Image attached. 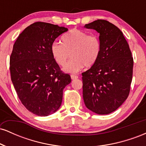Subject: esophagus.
I'll return each instance as SVG.
<instances>
[{
    "label": "esophagus",
    "instance_id": "34e87169",
    "mask_svg": "<svg viewBox=\"0 0 146 146\" xmlns=\"http://www.w3.org/2000/svg\"><path fill=\"white\" fill-rule=\"evenodd\" d=\"M71 78L72 80H75V79L78 78V75H71Z\"/></svg>",
    "mask_w": 146,
    "mask_h": 146
}]
</instances>
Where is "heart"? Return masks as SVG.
<instances>
[{
    "instance_id": "heart-1",
    "label": "heart",
    "mask_w": 146,
    "mask_h": 146,
    "mask_svg": "<svg viewBox=\"0 0 146 146\" xmlns=\"http://www.w3.org/2000/svg\"><path fill=\"white\" fill-rule=\"evenodd\" d=\"M62 44L53 42L51 53L60 66H64L71 54L72 59L64 68L67 73H75L84 66L90 67L96 64L102 53V42L98 36L89 35L80 29H72L61 38Z\"/></svg>"
}]
</instances>
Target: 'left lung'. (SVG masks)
<instances>
[{
    "mask_svg": "<svg viewBox=\"0 0 146 146\" xmlns=\"http://www.w3.org/2000/svg\"><path fill=\"white\" fill-rule=\"evenodd\" d=\"M84 27L100 33L102 53L96 64L82 73L84 102L93 113L108 115L128 98L133 58L123 33L115 25L97 20Z\"/></svg>",
    "mask_w": 146,
    "mask_h": 146,
    "instance_id": "1",
    "label": "left lung"
}]
</instances>
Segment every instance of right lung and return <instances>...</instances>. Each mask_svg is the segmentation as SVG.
<instances>
[{"instance_id": "add662e5", "label": "right lung", "mask_w": 146, "mask_h": 146, "mask_svg": "<svg viewBox=\"0 0 146 146\" xmlns=\"http://www.w3.org/2000/svg\"><path fill=\"white\" fill-rule=\"evenodd\" d=\"M67 28L36 22L22 32L10 56L11 79L20 100L29 111L44 117L59 109L71 76L60 70L51 46Z\"/></svg>"}]
</instances>
